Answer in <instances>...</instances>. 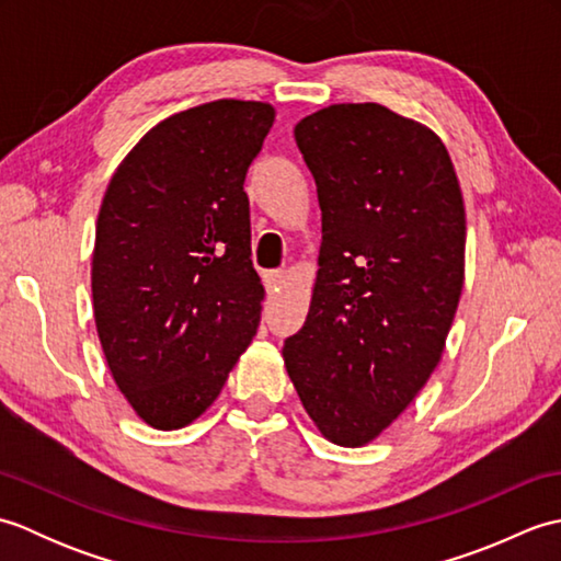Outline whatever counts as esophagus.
Returning <instances> with one entry per match:
<instances>
[{"instance_id": "esophagus-1", "label": "esophagus", "mask_w": 561, "mask_h": 561, "mask_svg": "<svg viewBox=\"0 0 561 561\" xmlns=\"http://www.w3.org/2000/svg\"><path fill=\"white\" fill-rule=\"evenodd\" d=\"M284 282H287V274H284L282 270H272V272H265V287L270 294H277Z\"/></svg>"}]
</instances>
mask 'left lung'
Instances as JSON below:
<instances>
[{"label":"left lung","instance_id":"8db88e82","mask_svg":"<svg viewBox=\"0 0 561 561\" xmlns=\"http://www.w3.org/2000/svg\"><path fill=\"white\" fill-rule=\"evenodd\" d=\"M323 211L311 308L284 366L328 440L359 448L440 362L465 279V207L448 151L378 103L294 127Z\"/></svg>","mask_w":561,"mask_h":561}]
</instances>
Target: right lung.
I'll use <instances>...</instances> for the list:
<instances>
[{
	"label": "right lung",
	"instance_id": "right-lung-1",
	"mask_svg": "<svg viewBox=\"0 0 561 561\" xmlns=\"http://www.w3.org/2000/svg\"><path fill=\"white\" fill-rule=\"evenodd\" d=\"M274 108L221 99L165 117L113 173L91 262L99 340L139 420L183 428L219 398L265 299L248 165Z\"/></svg>",
	"mask_w": 561,
	"mask_h": 561
}]
</instances>
